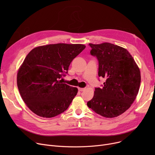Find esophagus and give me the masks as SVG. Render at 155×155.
Instances as JSON below:
<instances>
[{
  "mask_svg": "<svg viewBox=\"0 0 155 155\" xmlns=\"http://www.w3.org/2000/svg\"><path fill=\"white\" fill-rule=\"evenodd\" d=\"M85 88H78V91H79L80 92H82V91H85Z\"/></svg>",
  "mask_w": 155,
  "mask_h": 155,
  "instance_id": "34e87169",
  "label": "esophagus"
}]
</instances>
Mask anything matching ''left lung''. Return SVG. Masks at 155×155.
<instances>
[{
    "label": "left lung",
    "instance_id": "left-lung-1",
    "mask_svg": "<svg viewBox=\"0 0 155 155\" xmlns=\"http://www.w3.org/2000/svg\"><path fill=\"white\" fill-rule=\"evenodd\" d=\"M91 54L99 61V77L105 78L103 87L95 88L87 105L98 114L117 117L134 101L141 83L140 68L126 49L109 43L89 44Z\"/></svg>",
    "mask_w": 155,
    "mask_h": 155
}]
</instances>
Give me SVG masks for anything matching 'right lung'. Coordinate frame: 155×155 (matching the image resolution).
Segmentation results:
<instances>
[{
	"label": "right lung",
	"mask_w": 155,
	"mask_h": 155,
	"mask_svg": "<svg viewBox=\"0 0 155 155\" xmlns=\"http://www.w3.org/2000/svg\"><path fill=\"white\" fill-rule=\"evenodd\" d=\"M85 48L58 43L36 47L20 67L17 84L22 100L36 115L50 118L66 110L78 88L62 82L72 60Z\"/></svg>",
	"instance_id": "1"
}]
</instances>
